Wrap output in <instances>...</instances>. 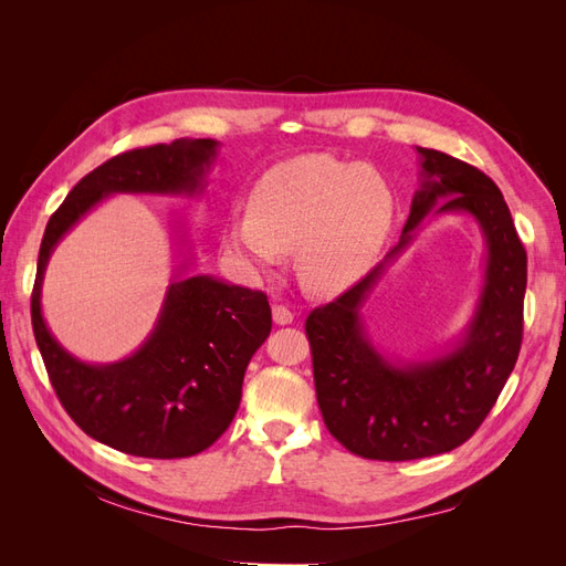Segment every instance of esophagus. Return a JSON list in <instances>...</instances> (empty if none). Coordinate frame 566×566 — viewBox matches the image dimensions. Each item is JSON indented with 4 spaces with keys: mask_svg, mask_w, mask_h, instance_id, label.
<instances>
[{
    "mask_svg": "<svg viewBox=\"0 0 566 566\" xmlns=\"http://www.w3.org/2000/svg\"><path fill=\"white\" fill-rule=\"evenodd\" d=\"M273 323H279V325H290L295 321V314L287 310V306H283V304H273Z\"/></svg>",
    "mask_w": 566,
    "mask_h": 566,
    "instance_id": "1",
    "label": "esophagus"
}]
</instances>
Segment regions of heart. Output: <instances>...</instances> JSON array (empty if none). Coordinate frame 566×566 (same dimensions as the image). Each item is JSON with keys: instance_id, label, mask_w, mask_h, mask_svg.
Wrapping results in <instances>:
<instances>
[{"instance_id": "obj_1", "label": "heart", "mask_w": 566, "mask_h": 566, "mask_svg": "<svg viewBox=\"0 0 566 566\" xmlns=\"http://www.w3.org/2000/svg\"><path fill=\"white\" fill-rule=\"evenodd\" d=\"M397 212L391 186L375 169L323 153L283 160L256 179L250 210L231 214L224 248L248 271L276 269L295 248L300 283L335 295L378 262Z\"/></svg>"}]
</instances>
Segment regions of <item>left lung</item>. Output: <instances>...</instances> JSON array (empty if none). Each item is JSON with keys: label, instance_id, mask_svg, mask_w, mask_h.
Instances as JSON below:
<instances>
[{"label": "left lung", "instance_id": "1", "mask_svg": "<svg viewBox=\"0 0 566 566\" xmlns=\"http://www.w3.org/2000/svg\"><path fill=\"white\" fill-rule=\"evenodd\" d=\"M416 150L420 186L399 245L345 295L306 318L325 427L342 447L370 460H416L468 441L499 399L522 347L526 252L503 193L468 163L434 148ZM447 213L472 216L485 235L483 287L455 340L406 363L374 345L363 310L426 221Z\"/></svg>", "mask_w": 566, "mask_h": 566}]
</instances>
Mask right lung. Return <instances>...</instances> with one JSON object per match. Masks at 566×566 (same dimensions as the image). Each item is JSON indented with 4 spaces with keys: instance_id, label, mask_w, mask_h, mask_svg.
<instances>
[{
    "instance_id": "obj_1",
    "label": "right lung",
    "mask_w": 566,
    "mask_h": 566,
    "mask_svg": "<svg viewBox=\"0 0 566 566\" xmlns=\"http://www.w3.org/2000/svg\"><path fill=\"white\" fill-rule=\"evenodd\" d=\"M217 156L214 139H177L115 156L77 181L42 238L30 312L49 380L84 432L129 455L188 458L227 432L241 406L250 358L271 333L269 300L210 273H188L193 254L179 221L184 260L169 279L153 331L119 361L90 364L49 331L44 271L63 235L101 200L117 193L202 196Z\"/></svg>"
}]
</instances>
